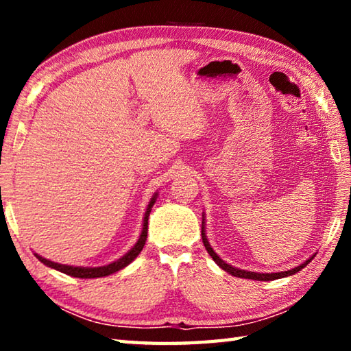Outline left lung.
I'll list each match as a JSON object with an SVG mask.
<instances>
[{
  "instance_id": "1",
  "label": "left lung",
  "mask_w": 351,
  "mask_h": 351,
  "mask_svg": "<svg viewBox=\"0 0 351 351\" xmlns=\"http://www.w3.org/2000/svg\"><path fill=\"white\" fill-rule=\"evenodd\" d=\"M204 218V217H203ZM201 237H203V243L206 246V251L209 252L210 257L213 258V261L219 266V268L224 269L226 272H229L230 276H235V277H240V278H251V280H261V282H269V280H276V278H282V277H288V276H293L295 274V272H299L300 269H304L305 266L310 263V261L314 258V255L311 258H308L305 263H302L300 266H297V268H293L289 271H282V272H271V274H261V272H252V271H243V269H239V268H234V266H230L226 263V261H223L221 258L218 257V255L215 254V251L210 247L209 241H207L206 239V230H204V219H203V226H201Z\"/></svg>"
}]
</instances>
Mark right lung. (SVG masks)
<instances>
[{
  "mask_svg": "<svg viewBox=\"0 0 351 351\" xmlns=\"http://www.w3.org/2000/svg\"><path fill=\"white\" fill-rule=\"evenodd\" d=\"M156 197L158 193L153 195V198L150 201V204H148L147 210H145V217H144V224H142V232L141 237L136 245L130 249V251L121 257L116 261H112L110 265H105V266H99V268H82V266H68V265H60V263H56V261H51V260H46L41 257V255H37V258L41 261V263H45L46 266H49V268H54L57 271L63 272V274H68V276H73V277H79V278H96V277H105V276H110V274H114L119 269L125 268L128 266L132 261L138 257L141 254L142 247L145 245V240H147V230H148V217H150V212H152V207L153 204L156 203Z\"/></svg>",
  "mask_w": 351,
  "mask_h": 351,
  "instance_id": "add662e5",
  "label": "right lung"
}]
</instances>
